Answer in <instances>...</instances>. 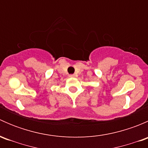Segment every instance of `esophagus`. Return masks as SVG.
Here are the masks:
<instances>
[{
	"mask_svg": "<svg viewBox=\"0 0 148 148\" xmlns=\"http://www.w3.org/2000/svg\"><path fill=\"white\" fill-rule=\"evenodd\" d=\"M76 75L75 74H70L69 75V77H71V78H73V77H75Z\"/></svg>",
	"mask_w": 148,
	"mask_h": 148,
	"instance_id": "esophagus-1",
	"label": "esophagus"
}]
</instances>
